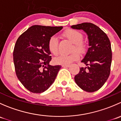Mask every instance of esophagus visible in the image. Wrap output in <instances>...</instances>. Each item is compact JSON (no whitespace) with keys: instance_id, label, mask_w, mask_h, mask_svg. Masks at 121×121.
Segmentation results:
<instances>
[{"instance_id":"34e87169","label":"esophagus","mask_w":121,"mask_h":121,"mask_svg":"<svg viewBox=\"0 0 121 121\" xmlns=\"http://www.w3.org/2000/svg\"><path fill=\"white\" fill-rule=\"evenodd\" d=\"M62 66H63V67H69V64H67V65H63Z\"/></svg>"}]
</instances>
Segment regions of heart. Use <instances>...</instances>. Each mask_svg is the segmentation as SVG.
Wrapping results in <instances>:
<instances>
[{
  "instance_id": "b5f03b06",
  "label": "heart",
  "mask_w": 121,
  "mask_h": 121,
  "mask_svg": "<svg viewBox=\"0 0 121 121\" xmlns=\"http://www.w3.org/2000/svg\"><path fill=\"white\" fill-rule=\"evenodd\" d=\"M64 37L71 41L74 46L72 51L76 50L80 53H83L85 50V44L82 41V35L78 31L73 29L67 30L63 33ZM48 48L50 53L54 55L58 53V39L56 36H52L48 41ZM80 57L79 54L77 52H74L69 54H60L54 58V61L56 64L61 65H67L78 60Z\"/></svg>"
}]
</instances>
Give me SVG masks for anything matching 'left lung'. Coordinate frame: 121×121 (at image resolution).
Wrapping results in <instances>:
<instances>
[{
	"label": "left lung",
	"instance_id": "8db88e82",
	"mask_svg": "<svg viewBox=\"0 0 121 121\" xmlns=\"http://www.w3.org/2000/svg\"><path fill=\"white\" fill-rule=\"evenodd\" d=\"M71 27L82 30L86 33L89 46L86 54L81 60L86 67L80 68L74 80L84 91L95 92L103 86L110 74L112 62L110 41L107 35L92 23H83L73 25Z\"/></svg>",
	"mask_w": 121,
	"mask_h": 121
}]
</instances>
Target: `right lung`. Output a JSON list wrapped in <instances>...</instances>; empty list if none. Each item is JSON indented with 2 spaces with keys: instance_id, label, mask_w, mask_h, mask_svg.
<instances>
[{
  "instance_id": "add662e5",
  "label": "right lung",
  "mask_w": 121,
  "mask_h": 121,
  "mask_svg": "<svg viewBox=\"0 0 121 121\" xmlns=\"http://www.w3.org/2000/svg\"><path fill=\"white\" fill-rule=\"evenodd\" d=\"M63 27L35 25L17 40L13 51L16 74L23 86L33 93H41L54 81L61 66L50 65L49 39Z\"/></svg>"
}]
</instances>
